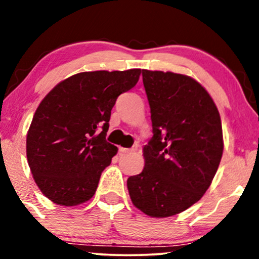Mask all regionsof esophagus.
Segmentation results:
<instances>
[{
	"instance_id": "1",
	"label": "esophagus",
	"mask_w": 259,
	"mask_h": 259,
	"mask_svg": "<svg viewBox=\"0 0 259 259\" xmlns=\"http://www.w3.org/2000/svg\"><path fill=\"white\" fill-rule=\"evenodd\" d=\"M119 151L121 153H129V152H133V151H135V148H125V147H119Z\"/></svg>"
}]
</instances>
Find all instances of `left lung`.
I'll list each match as a JSON object with an SVG mask.
<instances>
[{
	"mask_svg": "<svg viewBox=\"0 0 259 259\" xmlns=\"http://www.w3.org/2000/svg\"><path fill=\"white\" fill-rule=\"evenodd\" d=\"M153 136L145 168L127 179L134 206L164 218L191 207L209 187L223 154L222 121L212 97L183 74L142 69Z\"/></svg>",
	"mask_w": 259,
	"mask_h": 259,
	"instance_id": "left-lung-1",
	"label": "left lung"
}]
</instances>
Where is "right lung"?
Wrapping results in <instances>:
<instances>
[{
	"label": "right lung",
	"mask_w": 259,
	"mask_h": 259,
	"mask_svg": "<svg viewBox=\"0 0 259 259\" xmlns=\"http://www.w3.org/2000/svg\"><path fill=\"white\" fill-rule=\"evenodd\" d=\"M141 69L84 72L63 80L41 101L26 135V157L41 192L59 206H76L96 192L118 148L107 142L118 96Z\"/></svg>",
	"instance_id": "add662e5"
}]
</instances>
